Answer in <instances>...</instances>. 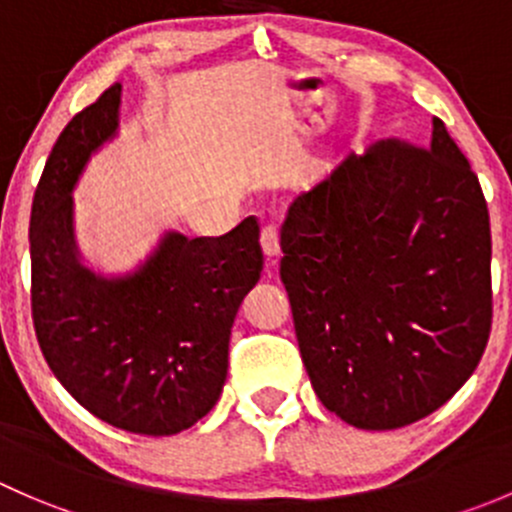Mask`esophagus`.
Returning a JSON list of instances; mask_svg holds the SVG:
<instances>
[{
	"label": "esophagus",
	"instance_id": "obj_1",
	"mask_svg": "<svg viewBox=\"0 0 512 512\" xmlns=\"http://www.w3.org/2000/svg\"><path fill=\"white\" fill-rule=\"evenodd\" d=\"M260 245H262V252H265V257H267V265H277V260H280V235H277V227H272V225L262 227Z\"/></svg>",
	"mask_w": 512,
	"mask_h": 512
}]
</instances>
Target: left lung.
Listing matches in <instances>:
<instances>
[{
	"instance_id": "obj_1",
	"label": "left lung",
	"mask_w": 512,
	"mask_h": 512,
	"mask_svg": "<svg viewBox=\"0 0 512 512\" xmlns=\"http://www.w3.org/2000/svg\"><path fill=\"white\" fill-rule=\"evenodd\" d=\"M280 277L304 369L349 426L389 431L441 409L490 334V220L461 148L376 141L289 203Z\"/></svg>"
}]
</instances>
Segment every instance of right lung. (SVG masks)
<instances>
[{"label": "right lung", "mask_w": 512, "mask_h": 512, "mask_svg": "<svg viewBox=\"0 0 512 512\" xmlns=\"http://www.w3.org/2000/svg\"><path fill=\"white\" fill-rule=\"evenodd\" d=\"M121 84L76 113L36 185L29 252L32 317L46 364L101 421L173 436L200 421L227 379V344L242 299L262 272L260 227L223 237L165 230L126 272L81 255L74 190L89 160L118 136Z\"/></svg>", "instance_id": "1"}]
</instances>
